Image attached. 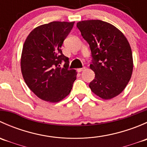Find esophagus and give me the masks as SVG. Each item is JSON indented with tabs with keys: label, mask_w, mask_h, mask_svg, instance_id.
Here are the masks:
<instances>
[{
	"label": "esophagus",
	"mask_w": 147,
	"mask_h": 147,
	"mask_svg": "<svg viewBox=\"0 0 147 147\" xmlns=\"http://www.w3.org/2000/svg\"><path fill=\"white\" fill-rule=\"evenodd\" d=\"M85 69V67H82V68H79V69H78V72H82V71H83L84 70V69Z\"/></svg>",
	"instance_id": "1"
}]
</instances>
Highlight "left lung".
Segmentation results:
<instances>
[{
    "label": "left lung",
    "mask_w": 147,
    "mask_h": 147,
    "mask_svg": "<svg viewBox=\"0 0 147 147\" xmlns=\"http://www.w3.org/2000/svg\"><path fill=\"white\" fill-rule=\"evenodd\" d=\"M77 27L91 50L90 67L95 74L89 84L91 90L104 100L119 95L133 71L132 53L127 39L119 29L102 20H83Z\"/></svg>",
    "instance_id": "1"
}]
</instances>
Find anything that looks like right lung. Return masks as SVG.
Wrapping results in <instances>:
<instances>
[{
    "mask_svg": "<svg viewBox=\"0 0 147 147\" xmlns=\"http://www.w3.org/2000/svg\"><path fill=\"white\" fill-rule=\"evenodd\" d=\"M74 23L53 21L42 25L31 31L25 41L22 75L30 90L41 100L57 102L70 93L77 72L68 68L69 58L61 47Z\"/></svg>",
    "mask_w": 147,
    "mask_h": 147,
    "instance_id": "obj_1",
    "label": "right lung"
}]
</instances>
